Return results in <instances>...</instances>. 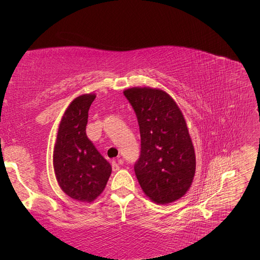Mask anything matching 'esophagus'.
Returning <instances> with one entry per match:
<instances>
[{
  "instance_id": "obj_1",
  "label": "esophagus",
  "mask_w": 260,
  "mask_h": 260,
  "mask_svg": "<svg viewBox=\"0 0 260 260\" xmlns=\"http://www.w3.org/2000/svg\"><path fill=\"white\" fill-rule=\"evenodd\" d=\"M112 168L114 171L119 170V160H113L112 162Z\"/></svg>"
}]
</instances>
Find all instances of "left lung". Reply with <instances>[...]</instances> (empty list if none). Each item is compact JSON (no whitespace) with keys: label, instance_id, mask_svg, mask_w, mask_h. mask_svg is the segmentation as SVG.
Here are the masks:
<instances>
[{"label":"left lung","instance_id":"8db88e82","mask_svg":"<svg viewBox=\"0 0 260 260\" xmlns=\"http://www.w3.org/2000/svg\"><path fill=\"white\" fill-rule=\"evenodd\" d=\"M138 118L141 155L139 183L156 204L175 202L190 188L196 168L194 146L182 112L167 92L153 88L123 91Z\"/></svg>","mask_w":260,"mask_h":260}]
</instances>
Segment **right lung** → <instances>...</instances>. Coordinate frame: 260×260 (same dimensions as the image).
Listing matches in <instances>:
<instances>
[{"label": "right lung", "mask_w": 260, "mask_h": 260, "mask_svg": "<svg viewBox=\"0 0 260 260\" xmlns=\"http://www.w3.org/2000/svg\"><path fill=\"white\" fill-rule=\"evenodd\" d=\"M95 94L76 98L62 116L54 146L53 166L58 185L69 198L93 202L104 191L112 166L86 137L89 108Z\"/></svg>", "instance_id": "1"}]
</instances>
